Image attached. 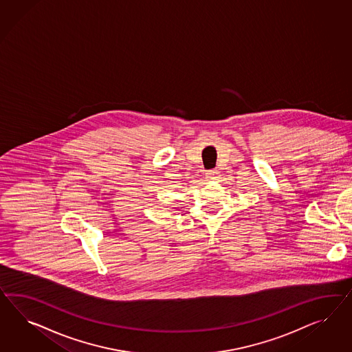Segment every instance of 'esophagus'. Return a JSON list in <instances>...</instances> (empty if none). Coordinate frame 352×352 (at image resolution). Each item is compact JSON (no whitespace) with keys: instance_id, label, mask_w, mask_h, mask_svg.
I'll return each mask as SVG.
<instances>
[{"instance_id":"obj_1","label":"esophagus","mask_w":352,"mask_h":352,"mask_svg":"<svg viewBox=\"0 0 352 352\" xmlns=\"http://www.w3.org/2000/svg\"><path fill=\"white\" fill-rule=\"evenodd\" d=\"M206 178L208 179H210V181H215V179H218L219 178V171L218 170H209L206 171Z\"/></svg>"}]
</instances>
